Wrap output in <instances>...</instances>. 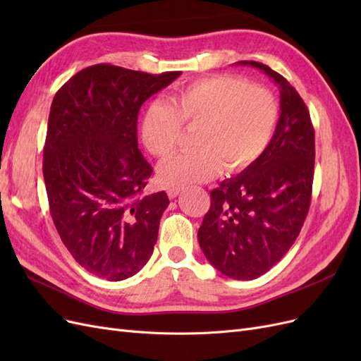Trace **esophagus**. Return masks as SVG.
I'll use <instances>...</instances> for the list:
<instances>
[{
	"mask_svg": "<svg viewBox=\"0 0 361 361\" xmlns=\"http://www.w3.org/2000/svg\"><path fill=\"white\" fill-rule=\"evenodd\" d=\"M180 191H182L180 188L173 187V188H169V190H167V194H169L170 199H174V197H178V194H179Z\"/></svg>",
	"mask_w": 361,
	"mask_h": 361,
	"instance_id": "34e87169",
	"label": "esophagus"
}]
</instances>
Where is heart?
Wrapping results in <instances>:
<instances>
[{"label":"heart","mask_w":361,"mask_h":361,"mask_svg":"<svg viewBox=\"0 0 361 361\" xmlns=\"http://www.w3.org/2000/svg\"><path fill=\"white\" fill-rule=\"evenodd\" d=\"M279 120L276 97L265 87L232 75H214L174 92L167 105L154 104L141 120V140L152 155L174 154L185 128H200L197 152L173 158L159 169L166 187H185L214 178L216 171H241L271 143Z\"/></svg>","instance_id":"obj_1"}]
</instances>
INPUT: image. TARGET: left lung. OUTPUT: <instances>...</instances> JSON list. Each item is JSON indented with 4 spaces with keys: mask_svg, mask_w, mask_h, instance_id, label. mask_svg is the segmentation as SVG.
<instances>
[{
    "mask_svg": "<svg viewBox=\"0 0 361 361\" xmlns=\"http://www.w3.org/2000/svg\"><path fill=\"white\" fill-rule=\"evenodd\" d=\"M238 64L265 72L279 85V123L262 157L211 191L197 236L206 259L221 274L253 280L288 253L307 216L314 129L307 106L286 78L264 63Z\"/></svg>",
    "mask_w": 361,
    "mask_h": 361,
    "instance_id": "obj_1",
    "label": "left lung"
}]
</instances>
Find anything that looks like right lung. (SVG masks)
<instances>
[{
  "mask_svg": "<svg viewBox=\"0 0 361 361\" xmlns=\"http://www.w3.org/2000/svg\"><path fill=\"white\" fill-rule=\"evenodd\" d=\"M180 73L102 63L54 96L43 149L49 211L72 257L96 277H133L154 253L170 200L164 191L143 195L154 170L138 149L137 120Z\"/></svg>",
  "mask_w": 361,
  "mask_h": 361,
  "instance_id": "add662e5",
  "label": "right lung"
}]
</instances>
